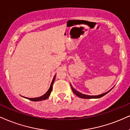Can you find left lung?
<instances>
[{"mask_svg":"<svg viewBox=\"0 0 130 130\" xmlns=\"http://www.w3.org/2000/svg\"><path fill=\"white\" fill-rule=\"evenodd\" d=\"M70 84V86H71V89H72V90L73 92L74 93L76 94V96H78V97L81 98H83V99H98V98H100L102 97V96H103L105 95V94H106L107 93H108L113 88V87L112 88V89H110V90H108V92H105V93H102V94H98V95L92 96V95H87V94H85L81 93L79 92H78V91L76 90H75L74 88L72 87V86L71 84Z\"/></svg>","mask_w":130,"mask_h":130,"instance_id":"8db88e82","label":"left lung"}]
</instances>
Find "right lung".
I'll return each mask as SVG.
<instances>
[{"mask_svg": "<svg viewBox=\"0 0 130 130\" xmlns=\"http://www.w3.org/2000/svg\"><path fill=\"white\" fill-rule=\"evenodd\" d=\"M55 75L54 76V78H53L52 81V83H51V86H50V87H49V90H48L47 91V92H46L44 94H43V96H40V97H38V98H25H25L28 99H29L30 101H40L47 99L49 97V96H50V94H51V93L52 90V86H53V84H54V81H55Z\"/></svg>", "mask_w": 130, "mask_h": 130, "instance_id": "obj_1", "label": "right lung"}]
</instances>
